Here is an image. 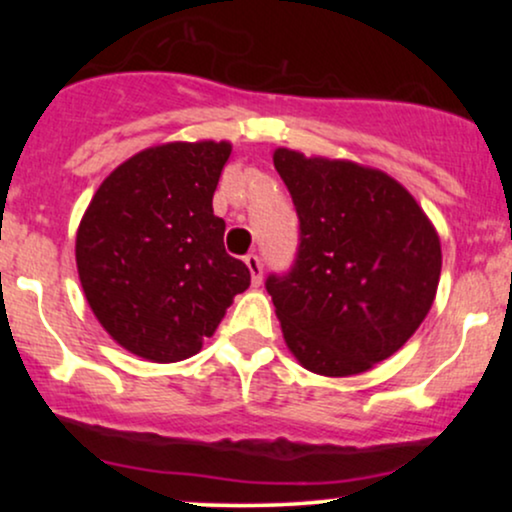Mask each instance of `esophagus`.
I'll use <instances>...</instances> for the list:
<instances>
[{
    "label": "esophagus",
    "instance_id": "1",
    "mask_svg": "<svg viewBox=\"0 0 512 512\" xmlns=\"http://www.w3.org/2000/svg\"><path fill=\"white\" fill-rule=\"evenodd\" d=\"M245 264H248L250 276H252V286H260L262 284V262L257 255H248L245 257Z\"/></svg>",
    "mask_w": 512,
    "mask_h": 512
}]
</instances>
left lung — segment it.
Here are the masks:
<instances>
[{
    "label": "left lung",
    "instance_id": "left-lung-1",
    "mask_svg": "<svg viewBox=\"0 0 512 512\" xmlns=\"http://www.w3.org/2000/svg\"><path fill=\"white\" fill-rule=\"evenodd\" d=\"M298 214V252L267 291L291 354L342 378L385 361L431 310L440 238L416 199L383 170L274 151Z\"/></svg>",
    "mask_w": 512,
    "mask_h": 512
}]
</instances>
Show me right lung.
<instances>
[{
  "label": "right lung",
  "mask_w": 512,
  "mask_h": 512,
  "mask_svg": "<svg viewBox=\"0 0 512 512\" xmlns=\"http://www.w3.org/2000/svg\"><path fill=\"white\" fill-rule=\"evenodd\" d=\"M228 156V142L139 151L103 180L79 223L86 301L105 332L146 361L195 356L250 286L211 207Z\"/></svg>",
  "instance_id": "obj_1"
}]
</instances>
